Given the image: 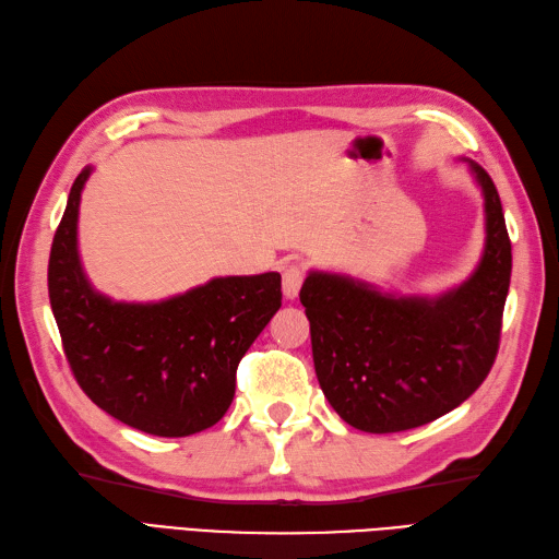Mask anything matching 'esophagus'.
Instances as JSON below:
<instances>
[{
    "instance_id": "34e87169",
    "label": "esophagus",
    "mask_w": 559,
    "mask_h": 559,
    "mask_svg": "<svg viewBox=\"0 0 559 559\" xmlns=\"http://www.w3.org/2000/svg\"><path fill=\"white\" fill-rule=\"evenodd\" d=\"M302 281H305V271L297 266V264H290L283 269V295L288 297V300H295L297 293H300L302 288Z\"/></svg>"
}]
</instances>
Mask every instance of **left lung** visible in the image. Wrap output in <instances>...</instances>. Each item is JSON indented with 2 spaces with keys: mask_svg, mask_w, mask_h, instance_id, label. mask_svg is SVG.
<instances>
[{
  "mask_svg": "<svg viewBox=\"0 0 559 559\" xmlns=\"http://www.w3.org/2000/svg\"><path fill=\"white\" fill-rule=\"evenodd\" d=\"M484 192L486 245L474 274L438 297L381 293L309 271L300 302L323 395L349 426L397 433L460 407L496 361L510 290L512 242L500 194L469 162Z\"/></svg>",
  "mask_w": 559,
  "mask_h": 559,
  "instance_id": "1",
  "label": "left lung"
}]
</instances>
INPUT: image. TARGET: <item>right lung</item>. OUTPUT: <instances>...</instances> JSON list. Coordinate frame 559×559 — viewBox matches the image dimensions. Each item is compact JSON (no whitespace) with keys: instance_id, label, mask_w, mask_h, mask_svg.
Returning a JSON list of instances; mask_svg holds the SVG:
<instances>
[{"instance_id":"obj_1","label":"right lung","mask_w":559,"mask_h":559,"mask_svg":"<svg viewBox=\"0 0 559 559\" xmlns=\"http://www.w3.org/2000/svg\"><path fill=\"white\" fill-rule=\"evenodd\" d=\"M78 174L49 252V305L85 395L114 419L183 438L214 426L236 395L242 355L281 307V274L212 278L162 302H114L78 254Z\"/></svg>"}]
</instances>
